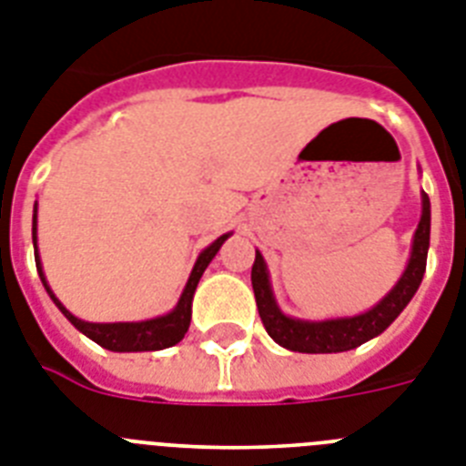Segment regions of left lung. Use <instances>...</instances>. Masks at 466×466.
<instances>
[{"instance_id": "obj_1", "label": "left lung", "mask_w": 466, "mask_h": 466, "mask_svg": "<svg viewBox=\"0 0 466 466\" xmlns=\"http://www.w3.org/2000/svg\"><path fill=\"white\" fill-rule=\"evenodd\" d=\"M429 234H431V203L421 191V218L414 229L412 251L410 260L402 269L396 287L379 300L370 310L353 315V318H331V319H299L281 312L277 306L272 284H269V269L263 253L256 251V263L251 269V284L256 293V306L260 312L268 334L281 348L293 353H343L362 346L370 339L379 336L393 324V319L405 310L412 296L417 293L426 269V253H429Z\"/></svg>"}]
</instances>
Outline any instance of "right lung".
I'll use <instances>...</instances> for the list:
<instances>
[{
    "instance_id": "obj_1",
    "label": "right lung",
    "mask_w": 466,
    "mask_h": 466,
    "mask_svg": "<svg viewBox=\"0 0 466 466\" xmlns=\"http://www.w3.org/2000/svg\"><path fill=\"white\" fill-rule=\"evenodd\" d=\"M232 237V232L222 234L210 246H206L201 253H198L197 263L191 268V275L185 284V291L179 296L177 306L173 308L166 315L154 319H142V322H85V319L76 318L73 312L66 310V306L56 299V293L52 291L49 281L45 277V269H42L40 253H37V203L33 208V246H35V263H37V272H40V279L45 284L49 299L56 303V308L66 315L73 327L77 331L92 339L94 343H99L101 348L113 350V353H142V350H163V348H170L175 343H179L185 339L187 329H189L191 322V300H194V291L198 287V279L206 272L208 263L215 258V253L220 251V246Z\"/></svg>"
}]
</instances>
